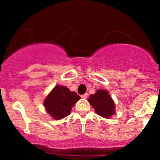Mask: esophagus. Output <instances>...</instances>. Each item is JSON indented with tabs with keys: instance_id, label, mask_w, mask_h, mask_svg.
I'll return each mask as SVG.
<instances>
[{
	"instance_id": "1",
	"label": "esophagus",
	"mask_w": 160,
	"mask_h": 160,
	"mask_svg": "<svg viewBox=\"0 0 160 160\" xmlns=\"http://www.w3.org/2000/svg\"><path fill=\"white\" fill-rule=\"evenodd\" d=\"M88 97V94L87 93H85V94H83V95H81V98H86Z\"/></svg>"
}]
</instances>
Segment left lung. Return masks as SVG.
<instances>
[{
    "label": "left lung",
    "mask_w": 160,
    "mask_h": 160,
    "mask_svg": "<svg viewBox=\"0 0 160 160\" xmlns=\"http://www.w3.org/2000/svg\"><path fill=\"white\" fill-rule=\"evenodd\" d=\"M88 101L95 112L102 117L109 118L115 113L114 102L111 95L104 89H100L95 94L91 95Z\"/></svg>",
    "instance_id": "8db88e82"
}]
</instances>
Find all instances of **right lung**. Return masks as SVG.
<instances>
[{"label":"right lung","mask_w":160,"mask_h":160,"mask_svg":"<svg viewBox=\"0 0 160 160\" xmlns=\"http://www.w3.org/2000/svg\"><path fill=\"white\" fill-rule=\"evenodd\" d=\"M80 99L75 92H70L65 86H56L43 104L49 115L56 120H61L71 113V108Z\"/></svg>","instance_id":"1"}]
</instances>
